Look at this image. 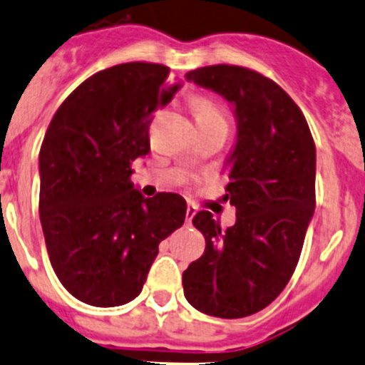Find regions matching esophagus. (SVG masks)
Masks as SVG:
<instances>
[{"label":"esophagus","mask_w":365,"mask_h":365,"mask_svg":"<svg viewBox=\"0 0 365 365\" xmlns=\"http://www.w3.org/2000/svg\"><path fill=\"white\" fill-rule=\"evenodd\" d=\"M195 213H197V210H195V206H186V222H188V224H192V218L195 217Z\"/></svg>","instance_id":"esophagus-1"}]
</instances>
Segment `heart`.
<instances>
[{"mask_svg": "<svg viewBox=\"0 0 365 365\" xmlns=\"http://www.w3.org/2000/svg\"><path fill=\"white\" fill-rule=\"evenodd\" d=\"M192 113L195 116L197 123H222L227 125L225 114L220 107L207 96H197L192 102Z\"/></svg>", "mask_w": 365, "mask_h": 365, "instance_id": "1", "label": "heart"}]
</instances>
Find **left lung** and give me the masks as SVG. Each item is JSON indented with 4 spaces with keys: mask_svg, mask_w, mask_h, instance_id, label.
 Masks as SVG:
<instances>
[{
    "mask_svg": "<svg viewBox=\"0 0 365 365\" xmlns=\"http://www.w3.org/2000/svg\"><path fill=\"white\" fill-rule=\"evenodd\" d=\"M186 81L235 106L238 136L224 195L237 222L224 231L210 211L193 217L206 249L182 272L185 297L213 317H247L279 296L299 262L315 210L314 138L296 102L255 69L206 66Z\"/></svg>",
    "mask_w": 365,
    "mask_h": 365,
    "instance_id": "8db88e82",
    "label": "left lung"
}]
</instances>
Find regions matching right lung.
Listing matches in <instances>:
<instances>
[{"instance_id": "add662e5", "label": "right lung", "mask_w": 365, "mask_h": 365, "mask_svg": "<svg viewBox=\"0 0 365 365\" xmlns=\"http://www.w3.org/2000/svg\"><path fill=\"white\" fill-rule=\"evenodd\" d=\"M170 69L127 62L95 73L62 102L39 152V215L55 274L91 307L140 296L159 244L185 224L177 193L145 199L133 161L150 152L152 113L179 84Z\"/></svg>"}]
</instances>
